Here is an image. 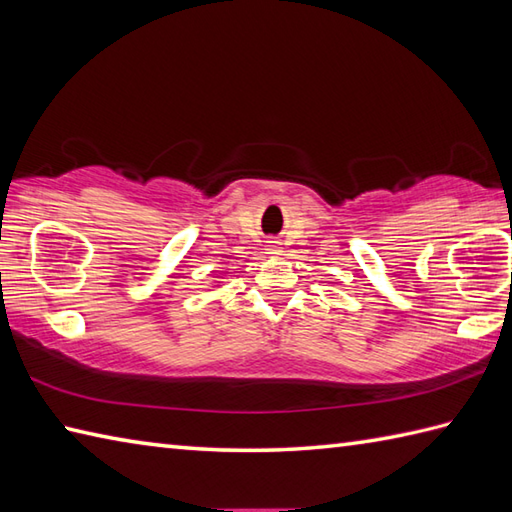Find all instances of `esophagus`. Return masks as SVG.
Listing matches in <instances>:
<instances>
[{
    "instance_id": "esophagus-1",
    "label": "esophagus",
    "mask_w": 512,
    "mask_h": 512,
    "mask_svg": "<svg viewBox=\"0 0 512 512\" xmlns=\"http://www.w3.org/2000/svg\"><path fill=\"white\" fill-rule=\"evenodd\" d=\"M268 253H270V255H277V253H279V246H277L275 242H270V244H268Z\"/></svg>"
}]
</instances>
